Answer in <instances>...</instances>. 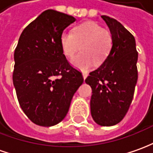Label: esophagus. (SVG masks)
I'll list each match as a JSON object with an SVG mask.
<instances>
[{
  "label": "esophagus",
  "mask_w": 153,
  "mask_h": 153,
  "mask_svg": "<svg viewBox=\"0 0 153 153\" xmlns=\"http://www.w3.org/2000/svg\"><path fill=\"white\" fill-rule=\"evenodd\" d=\"M87 76H88V74L87 73H83V78H84V79H85L87 78Z\"/></svg>",
  "instance_id": "esophagus-1"
}]
</instances>
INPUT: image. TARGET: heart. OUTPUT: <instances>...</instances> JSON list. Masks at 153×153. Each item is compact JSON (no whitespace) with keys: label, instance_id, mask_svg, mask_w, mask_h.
I'll use <instances>...</instances> for the list:
<instances>
[{"label":"heart","instance_id":"heart-1","mask_svg":"<svg viewBox=\"0 0 153 153\" xmlns=\"http://www.w3.org/2000/svg\"><path fill=\"white\" fill-rule=\"evenodd\" d=\"M60 44L65 56L71 58L79 50L82 52L73 58V66L80 70H88L96 63H103L113 44V37L110 31L94 22H87L77 26L73 33L63 32L60 37Z\"/></svg>","mask_w":153,"mask_h":153}]
</instances>
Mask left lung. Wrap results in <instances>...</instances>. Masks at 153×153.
I'll return each mask as SVG.
<instances>
[{
  "mask_svg": "<svg viewBox=\"0 0 153 153\" xmlns=\"http://www.w3.org/2000/svg\"><path fill=\"white\" fill-rule=\"evenodd\" d=\"M113 37L111 50L85 83L90 85V111L100 126L119 123L127 113L137 82L138 53L133 35L118 21L101 16Z\"/></svg>",
  "mask_w": 153,
  "mask_h": 153,
  "instance_id": "8db88e82",
  "label": "left lung"
}]
</instances>
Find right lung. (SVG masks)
Listing matches in <instances>:
<instances>
[{"mask_svg":"<svg viewBox=\"0 0 153 153\" xmlns=\"http://www.w3.org/2000/svg\"><path fill=\"white\" fill-rule=\"evenodd\" d=\"M75 18L47 10L23 30L14 53L13 85L20 106L33 123L52 126L64 119L84 79L63 54L60 37Z\"/></svg>","mask_w":153,"mask_h":153,"instance_id":"right-lung-1","label":"right lung"}]
</instances>
